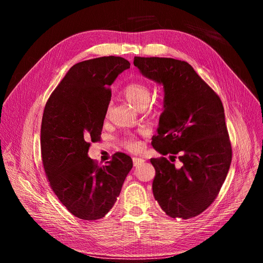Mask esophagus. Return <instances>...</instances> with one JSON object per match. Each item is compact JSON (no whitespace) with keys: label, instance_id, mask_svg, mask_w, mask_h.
<instances>
[{"label":"esophagus","instance_id":"1","mask_svg":"<svg viewBox=\"0 0 263 263\" xmlns=\"http://www.w3.org/2000/svg\"><path fill=\"white\" fill-rule=\"evenodd\" d=\"M144 162H145V159L140 158V157H133V164H134V166H139V165H141Z\"/></svg>","mask_w":263,"mask_h":263}]
</instances>
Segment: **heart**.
<instances>
[{
    "mask_svg": "<svg viewBox=\"0 0 263 263\" xmlns=\"http://www.w3.org/2000/svg\"><path fill=\"white\" fill-rule=\"evenodd\" d=\"M123 94L129 103L138 108L142 107L143 105H147L151 98L149 87L142 82H132L125 85L123 88ZM123 145L129 151H137L140 148L139 142L132 135H128L123 140Z\"/></svg>",
    "mask_w": 263,
    "mask_h": 263,
    "instance_id": "b5f03b06",
    "label": "heart"
}]
</instances>
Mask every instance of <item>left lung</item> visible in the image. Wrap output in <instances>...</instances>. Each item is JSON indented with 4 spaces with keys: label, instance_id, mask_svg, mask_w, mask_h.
Returning <instances> with one entry per match:
<instances>
[{
    "label": "left lung",
    "instance_id": "1",
    "mask_svg": "<svg viewBox=\"0 0 263 263\" xmlns=\"http://www.w3.org/2000/svg\"><path fill=\"white\" fill-rule=\"evenodd\" d=\"M133 63L164 89V111L152 138L163 155L151 158L154 198L174 218L197 216L215 200L232 163L222 101L187 62L135 57ZM167 154L178 155L183 166L176 168Z\"/></svg>",
    "mask_w": 263,
    "mask_h": 263
}]
</instances>
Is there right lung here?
<instances>
[{
	"label": "right lung",
	"mask_w": 263,
	"mask_h": 263,
	"mask_svg": "<svg viewBox=\"0 0 263 263\" xmlns=\"http://www.w3.org/2000/svg\"><path fill=\"white\" fill-rule=\"evenodd\" d=\"M130 67L120 57L76 63L48 99L42 116L41 155L50 187L76 217H104L119 197L132 169L129 155L117 153L100 167L88 157L97 142L111 99L110 86Z\"/></svg>",
	"instance_id": "add662e5"
}]
</instances>
